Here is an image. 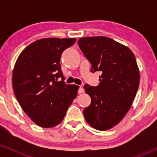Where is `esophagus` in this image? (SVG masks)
<instances>
[{"mask_svg":"<svg viewBox=\"0 0 157 157\" xmlns=\"http://www.w3.org/2000/svg\"><path fill=\"white\" fill-rule=\"evenodd\" d=\"M83 92H84V89H83V88L81 87V86L79 87V89L78 90V94H82V93H83Z\"/></svg>","mask_w":157,"mask_h":157,"instance_id":"esophagus-1","label":"esophagus"}]
</instances>
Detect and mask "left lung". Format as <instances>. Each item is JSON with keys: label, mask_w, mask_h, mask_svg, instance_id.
Segmentation results:
<instances>
[{"label": "left lung", "mask_w": 157, "mask_h": 157, "mask_svg": "<svg viewBox=\"0 0 157 157\" xmlns=\"http://www.w3.org/2000/svg\"><path fill=\"white\" fill-rule=\"evenodd\" d=\"M78 45L91 71L101 74L97 86H83L91 98L83 109L85 119L96 129H109L121 121L136 96L140 79L136 60L128 47L108 37L81 38Z\"/></svg>", "instance_id": "left-lung-1"}]
</instances>
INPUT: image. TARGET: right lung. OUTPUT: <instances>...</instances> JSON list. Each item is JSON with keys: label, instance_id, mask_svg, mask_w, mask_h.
Returning <instances> with one entry per match:
<instances>
[{"label": "right lung", "instance_id": "obj_1", "mask_svg": "<svg viewBox=\"0 0 157 157\" xmlns=\"http://www.w3.org/2000/svg\"><path fill=\"white\" fill-rule=\"evenodd\" d=\"M76 38H42L29 45L17 59L13 87L21 108L40 127L63 121L77 96L78 86L66 84L61 71L62 53ZM62 80L58 81V78Z\"/></svg>", "mask_w": 157, "mask_h": 157}]
</instances>
